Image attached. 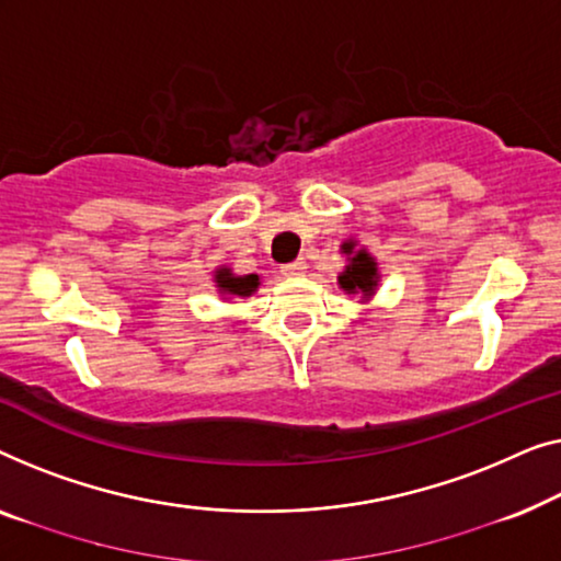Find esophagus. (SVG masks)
<instances>
[{
	"instance_id": "obj_1",
	"label": "esophagus",
	"mask_w": 561,
	"mask_h": 561,
	"mask_svg": "<svg viewBox=\"0 0 561 561\" xmlns=\"http://www.w3.org/2000/svg\"><path fill=\"white\" fill-rule=\"evenodd\" d=\"M305 270H307L305 259H295V262H287L279 266V272L284 274V277H299V274H305Z\"/></svg>"
}]
</instances>
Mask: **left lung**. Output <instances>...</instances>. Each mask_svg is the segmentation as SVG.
Masks as SVG:
<instances>
[{
  "label": "left lung",
  "instance_id": "obj_1",
  "mask_svg": "<svg viewBox=\"0 0 561 561\" xmlns=\"http://www.w3.org/2000/svg\"><path fill=\"white\" fill-rule=\"evenodd\" d=\"M343 254H351V266H345V272L337 277L341 287L345 291H374L376 287V262L370 259L366 251H356V243L348 241L343 243Z\"/></svg>",
  "mask_w": 561,
  "mask_h": 561
}]
</instances>
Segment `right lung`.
<instances>
[{"mask_svg": "<svg viewBox=\"0 0 561 561\" xmlns=\"http://www.w3.org/2000/svg\"><path fill=\"white\" fill-rule=\"evenodd\" d=\"M216 282H218V287H220V291H224V295H239V297H247L259 287L256 274H247V277H233V274L228 270H218Z\"/></svg>", "mask_w": 561, "mask_h": 561, "instance_id": "add662e5", "label": "right lung"}]
</instances>
